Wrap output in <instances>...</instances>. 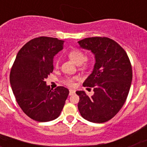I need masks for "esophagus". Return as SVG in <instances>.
Instances as JSON below:
<instances>
[{"instance_id": "1", "label": "esophagus", "mask_w": 147, "mask_h": 147, "mask_svg": "<svg viewBox=\"0 0 147 147\" xmlns=\"http://www.w3.org/2000/svg\"><path fill=\"white\" fill-rule=\"evenodd\" d=\"M75 92H76V91H75V90H73V89L69 90V94H70V95H71V94H74Z\"/></svg>"}]
</instances>
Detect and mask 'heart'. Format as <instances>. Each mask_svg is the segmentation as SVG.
Listing matches in <instances>:
<instances>
[{
	"label": "heart",
	"mask_w": 147,
	"mask_h": 147,
	"mask_svg": "<svg viewBox=\"0 0 147 147\" xmlns=\"http://www.w3.org/2000/svg\"><path fill=\"white\" fill-rule=\"evenodd\" d=\"M69 57L77 65H82V67L85 68L86 66V63L85 62L86 59V55L82 51L78 49H72L69 51L68 53ZM55 65L56 68L59 67V61H56L55 63ZM76 76H67L62 80V83L68 86H72L75 83V81L76 80Z\"/></svg>",
	"instance_id": "obj_1"
}]
</instances>
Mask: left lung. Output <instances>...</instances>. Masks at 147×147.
<instances>
[{"label": "left lung", "instance_id": "left-lung-1", "mask_svg": "<svg viewBox=\"0 0 147 147\" xmlns=\"http://www.w3.org/2000/svg\"><path fill=\"white\" fill-rule=\"evenodd\" d=\"M78 43L95 57L93 71L83 83L84 87L93 88L94 94L76 92L78 111L90 122L104 123L113 118L127 100L133 78L131 63L125 50L110 38H85Z\"/></svg>", "mask_w": 147, "mask_h": 147}]
</instances>
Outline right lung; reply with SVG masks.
I'll use <instances>...</instances> for the list:
<instances>
[{"label":"right lung","mask_w":147,"mask_h":147,"mask_svg":"<svg viewBox=\"0 0 147 147\" xmlns=\"http://www.w3.org/2000/svg\"><path fill=\"white\" fill-rule=\"evenodd\" d=\"M63 48L57 38L40 36L20 49L10 73V82L17 104L25 114L39 122L60 115L69 91L63 86L50 89L46 78L53 71V57Z\"/></svg>","instance_id":"obj_1"}]
</instances>
